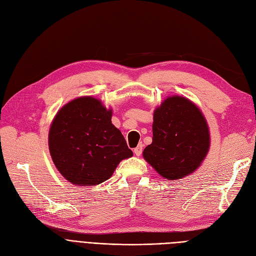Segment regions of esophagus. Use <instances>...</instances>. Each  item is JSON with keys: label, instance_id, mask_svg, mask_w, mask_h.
Wrapping results in <instances>:
<instances>
[{"label": "esophagus", "instance_id": "34e87169", "mask_svg": "<svg viewBox=\"0 0 256 256\" xmlns=\"http://www.w3.org/2000/svg\"><path fill=\"white\" fill-rule=\"evenodd\" d=\"M142 150H143V145L142 144H138L136 148L134 150V152L136 157H140L141 154H142Z\"/></svg>", "mask_w": 256, "mask_h": 256}]
</instances>
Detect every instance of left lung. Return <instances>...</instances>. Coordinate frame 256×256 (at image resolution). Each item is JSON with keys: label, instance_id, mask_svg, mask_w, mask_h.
Listing matches in <instances>:
<instances>
[{"label": "left lung", "instance_id": "8db88e82", "mask_svg": "<svg viewBox=\"0 0 256 256\" xmlns=\"http://www.w3.org/2000/svg\"><path fill=\"white\" fill-rule=\"evenodd\" d=\"M210 148V132L204 114L190 99L166 97L154 111L152 142L143 158L160 176L178 180L203 164Z\"/></svg>", "mask_w": 256, "mask_h": 256}]
</instances>
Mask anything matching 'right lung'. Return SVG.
I'll use <instances>...</instances> for the list:
<instances>
[{
  "mask_svg": "<svg viewBox=\"0 0 256 256\" xmlns=\"http://www.w3.org/2000/svg\"><path fill=\"white\" fill-rule=\"evenodd\" d=\"M112 109L95 97L72 99L51 122L48 144L54 166L76 186L99 184L132 157L125 138L112 124Z\"/></svg>",
  "mask_w": 256,
  "mask_h": 256,
  "instance_id": "add662e5",
  "label": "right lung"
}]
</instances>
